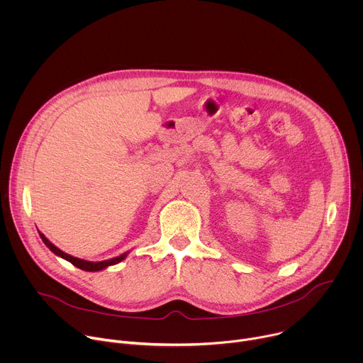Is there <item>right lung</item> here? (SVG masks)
<instances>
[{"label": "right lung", "instance_id": "obj_1", "mask_svg": "<svg viewBox=\"0 0 363 363\" xmlns=\"http://www.w3.org/2000/svg\"><path fill=\"white\" fill-rule=\"evenodd\" d=\"M38 234H40L43 242L50 248V251H53L56 255L65 258V260H67L69 263H72L73 266H76L77 269L84 270V272H100V270H105V269H108L109 266H115V264L123 262L125 258L128 257V254H129V251H126V252H123V254H121V255H118V257L109 258V260H103V262H87V260H82V258L73 257V255H70V254L62 251L60 248H57L53 242H51L48 238H45L44 234H41L40 231H38Z\"/></svg>", "mask_w": 363, "mask_h": 363}]
</instances>
